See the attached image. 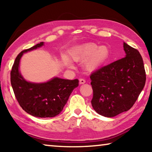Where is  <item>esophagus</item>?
I'll list each match as a JSON object with an SVG mask.
<instances>
[{"instance_id": "esophagus-1", "label": "esophagus", "mask_w": 152, "mask_h": 152, "mask_svg": "<svg viewBox=\"0 0 152 152\" xmlns=\"http://www.w3.org/2000/svg\"><path fill=\"white\" fill-rule=\"evenodd\" d=\"M79 81H80V84H84L86 82V80L84 79H83V78H80L79 80Z\"/></svg>"}]
</instances>
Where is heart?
Returning a JSON list of instances; mask_svg holds the SVG:
<instances>
[{"mask_svg": "<svg viewBox=\"0 0 152 152\" xmlns=\"http://www.w3.org/2000/svg\"><path fill=\"white\" fill-rule=\"evenodd\" d=\"M110 51L106 46H99L93 43H85L69 51V56L73 61L85 60L84 66L88 70L92 71L99 68L106 62ZM62 61L66 66H71L72 62L68 56H62Z\"/></svg>", "mask_w": 152, "mask_h": 152, "instance_id": "b5f03b06", "label": "heart"}]
</instances>
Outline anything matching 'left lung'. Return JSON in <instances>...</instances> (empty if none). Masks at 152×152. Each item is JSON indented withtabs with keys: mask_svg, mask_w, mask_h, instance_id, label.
<instances>
[{
	"mask_svg": "<svg viewBox=\"0 0 152 152\" xmlns=\"http://www.w3.org/2000/svg\"><path fill=\"white\" fill-rule=\"evenodd\" d=\"M125 57L102 67L90 78L95 111L113 117L133 107L145 84L142 57L137 50L123 43Z\"/></svg>",
	"mask_w": 152,
	"mask_h": 152,
	"instance_id": "1",
	"label": "left lung"
}]
</instances>
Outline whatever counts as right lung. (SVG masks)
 I'll use <instances>...</instances> for the list:
<instances>
[{"mask_svg":"<svg viewBox=\"0 0 152 152\" xmlns=\"http://www.w3.org/2000/svg\"><path fill=\"white\" fill-rule=\"evenodd\" d=\"M43 44L40 42L22 51L17 56L11 72V83L18 102L25 112L37 117H53L63 110L72 92L78 87L79 81L58 77L43 83H33L25 80L19 72L20 58L24 53Z\"/></svg>","mask_w":152,"mask_h":152,"instance_id":"1","label":"right lung"}]
</instances>
